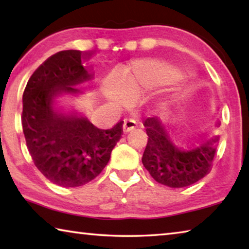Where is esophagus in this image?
<instances>
[{"label":"esophagus","mask_w":249,"mask_h":249,"mask_svg":"<svg viewBox=\"0 0 249 249\" xmlns=\"http://www.w3.org/2000/svg\"><path fill=\"white\" fill-rule=\"evenodd\" d=\"M136 127H137V124H136V122H135L134 120H126L124 122V125H123L124 133L132 132V130H134Z\"/></svg>","instance_id":"34e87169"}]
</instances>
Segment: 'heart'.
Listing matches in <instances>:
<instances>
[{"label":"heart","mask_w":249,"mask_h":249,"mask_svg":"<svg viewBox=\"0 0 249 249\" xmlns=\"http://www.w3.org/2000/svg\"><path fill=\"white\" fill-rule=\"evenodd\" d=\"M167 67L150 60L135 61L123 81L112 78L107 84V98L121 107H130L134 101L148 96L163 82Z\"/></svg>","instance_id":"heart-1"}]
</instances>
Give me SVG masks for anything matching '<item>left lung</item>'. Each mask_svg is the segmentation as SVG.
<instances>
[{
	"label": "left lung",
	"mask_w": 249,
	"mask_h": 249,
	"mask_svg": "<svg viewBox=\"0 0 249 249\" xmlns=\"http://www.w3.org/2000/svg\"><path fill=\"white\" fill-rule=\"evenodd\" d=\"M220 125L218 122L216 126ZM144 126L148 142L142 162L157 182L183 188L197 182L211 171L220 135L182 146L172 138L160 117H148Z\"/></svg>",
	"instance_id": "left-lung-1"
}]
</instances>
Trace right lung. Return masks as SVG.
Listing matches in <instances>:
<instances>
[{
    "instance_id": "1",
    "label": "right lung",
    "mask_w": 249,
    "mask_h": 249,
    "mask_svg": "<svg viewBox=\"0 0 249 249\" xmlns=\"http://www.w3.org/2000/svg\"><path fill=\"white\" fill-rule=\"evenodd\" d=\"M92 53L64 50L49 57L29 78L23 94V133L33 161L53 183L83 185L98 177L123 134V122L100 129L77 109L57 107L59 98L82 94L94 73L83 66Z\"/></svg>"
}]
</instances>
